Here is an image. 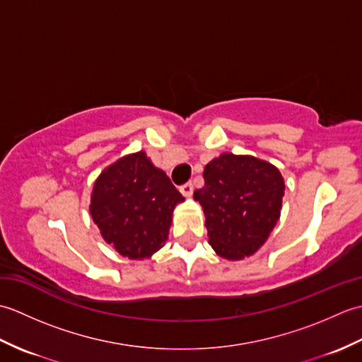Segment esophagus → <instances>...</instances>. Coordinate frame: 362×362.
Here are the masks:
<instances>
[{
    "label": "esophagus",
    "instance_id": "34e87169",
    "mask_svg": "<svg viewBox=\"0 0 362 362\" xmlns=\"http://www.w3.org/2000/svg\"><path fill=\"white\" fill-rule=\"evenodd\" d=\"M180 193H182L183 196H187V197H189L191 194H193V183H191V182H187V183H183V185L180 187Z\"/></svg>",
    "mask_w": 362,
    "mask_h": 362
}]
</instances>
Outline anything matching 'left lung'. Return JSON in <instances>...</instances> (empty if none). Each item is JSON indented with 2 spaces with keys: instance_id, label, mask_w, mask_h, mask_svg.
Listing matches in <instances>:
<instances>
[{
  "instance_id": "obj_1",
  "label": "left lung",
  "mask_w": 362,
  "mask_h": 362,
  "mask_svg": "<svg viewBox=\"0 0 362 362\" xmlns=\"http://www.w3.org/2000/svg\"><path fill=\"white\" fill-rule=\"evenodd\" d=\"M204 179L194 199L214 252L227 259L255 253L280 218L284 180L279 169L255 157L222 153L205 166Z\"/></svg>"
}]
</instances>
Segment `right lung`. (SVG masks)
<instances>
[{
	"instance_id": "obj_1",
	"label": "right lung",
	"mask_w": 362,
	"mask_h": 362,
	"mask_svg": "<svg viewBox=\"0 0 362 362\" xmlns=\"http://www.w3.org/2000/svg\"><path fill=\"white\" fill-rule=\"evenodd\" d=\"M182 201L169 177L144 152H136L98 177L90 213L117 252L143 259L165 245L174 206Z\"/></svg>"
}]
</instances>
